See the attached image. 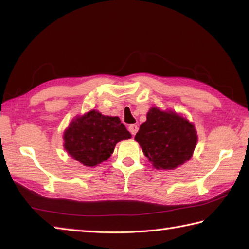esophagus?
<instances>
[{"label": "esophagus", "mask_w": 249, "mask_h": 249, "mask_svg": "<svg viewBox=\"0 0 249 249\" xmlns=\"http://www.w3.org/2000/svg\"><path fill=\"white\" fill-rule=\"evenodd\" d=\"M129 131L131 132L132 135H135L136 132L139 131V126L136 125V124H130L129 125Z\"/></svg>", "instance_id": "1"}]
</instances>
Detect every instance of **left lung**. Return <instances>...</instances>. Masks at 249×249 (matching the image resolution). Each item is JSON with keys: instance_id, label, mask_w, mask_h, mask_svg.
Instances as JSON below:
<instances>
[{"instance_id": "8db88e82", "label": "left lung", "mask_w": 249, "mask_h": 249, "mask_svg": "<svg viewBox=\"0 0 249 249\" xmlns=\"http://www.w3.org/2000/svg\"><path fill=\"white\" fill-rule=\"evenodd\" d=\"M135 140L156 169L173 170L191 158L197 136L194 124L187 119L174 111L153 107Z\"/></svg>"}]
</instances>
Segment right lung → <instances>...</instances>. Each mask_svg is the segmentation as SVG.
Here are the masks:
<instances>
[{"label":"right lung","instance_id":"add662e5","mask_svg":"<svg viewBox=\"0 0 249 249\" xmlns=\"http://www.w3.org/2000/svg\"><path fill=\"white\" fill-rule=\"evenodd\" d=\"M130 138V132L118 117L91 110L70 124L63 140L64 148L75 160L86 166H95L109 158L119 141Z\"/></svg>","mask_w":249,"mask_h":249}]
</instances>
